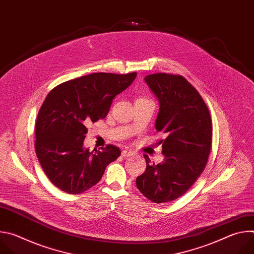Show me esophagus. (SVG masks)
Segmentation results:
<instances>
[{
	"label": "esophagus",
	"instance_id": "esophagus-1",
	"mask_svg": "<svg viewBox=\"0 0 254 254\" xmlns=\"http://www.w3.org/2000/svg\"><path fill=\"white\" fill-rule=\"evenodd\" d=\"M131 155H133V152H131L130 150H123V152H122V156L123 157H129V156H131Z\"/></svg>",
	"mask_w": 254,
	"mask_h": 254
}]
</instances>
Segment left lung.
Instances as JSON below:
<instances>
[{
    "instance_id": "8db88e82",
    "label": "left lung",
    "mask_w": 254,
    "mask_h": 254,
    "mask_svg": "<svg viewBox=\"0 0 254 254\" xmlns=\"http://www.w3.org/2000/svg\"><path fill=\"white\" fill-rule=\"evenodd\" d=\"M144 81L160 104L155 127L167 137L159 141L165 156L161 164L143 156L147 168L136 178V187L160 204L182 196L202 174L211 150L212 123L203 98L183 76L156 73Z\"/></svg>"
}]
</instances>
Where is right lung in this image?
<instances>
[{
  "label": "right lung",
  "instance_id": "add662e5",
  "mask_svg": "<svg viewBox=\"0 0 254 254\" xmlns=\"http://www.w3.org/2000/svg\"><path fill=\"white\" fill-rule=\"evenodd\" d=\"M136 73H91L61 83L46 96L35 127V151L51 183L68 194H80L97 184L121 150L108 144L100 151L83 146L87 125L104 119L113 99Z\"/></svg>",
  "mask_w": 254,
  "mask_h": 254
}]
</instances>
